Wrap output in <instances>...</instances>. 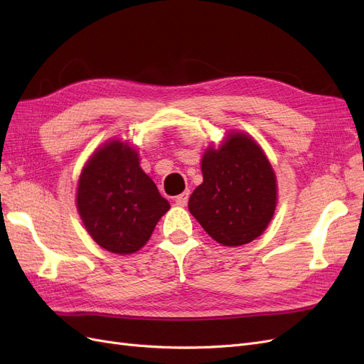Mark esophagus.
Wrapping results in <instances>:
<instances>
[{
    "label": "esophagus",
    "instance_id": "esophagus-1",
    "mask_svg": "<svg viewBox=\"0 0 364 364\" xmlns=\"http://www.w3.org/2000/svg\"><path fill=\"white\" fill-rule=\"evenodd\" d=\"M188 197H190V191H183L182 194H179V196H176V197H174V202H176V205L185 206V205H186V202H188Z\"/></svg>",
    "mask_w": 364,
    "mask_h": 364
}]
</instances>
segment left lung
I'll return each instance as SVG.
<instances>
[{
  "label": "left lung",
  "instance_id": "left-lung-1",
  "mask_svg": "<svg viewBox=\"0 0 364 364\" xmlns=\"http://www.w3.org/2000/svg\"><path fill=\"white\" fill-rule=\"evenodd\" d=\"M203 182L188 200L190 213L206 234L223 246L258 238L277 208V176L262 149L246 134L232 132L202 158Z\"/></svg>",
  "mask_w": 364,
  "mask_h": 364
}]
</instances>
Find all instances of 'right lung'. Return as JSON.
<instances>
[{
    "label": "right lung",
    "instance_id": "obj_1",
    "mask_svg": "<svg viewBox=\"0 0 364 364\" xmlns=\"http://www.w3.org/2000/svg\"><path fill=\"white\" fill-rule=\"evenodd\" d=\"M170 203L139 167L138 151L109 141L85 164L77 211L87 234L103 249L127 255L144 246Z\"/></svg>",
    "mask_w": 364,
    "mask_h": 364
}]
</instances>
